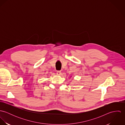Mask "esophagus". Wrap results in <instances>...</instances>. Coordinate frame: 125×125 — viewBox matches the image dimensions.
<instances>
[{
    "label": "esophagus",
    "mask_w": 125,
    "mask_h": 125,
    "mask_svg": "<svg viewBox=\"0 0 125 125\" xmlns=\"http://www.w3.org/2000/svg\"><path fill=\"white\" fill-rule=\"evenodd\" d=\"M57 74L58 75H60L62 74V72L60 71L57 72Z\"/></svg>",
    "instance_id": "obj_1"
}]
</instances>
